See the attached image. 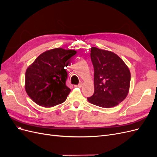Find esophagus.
<instances>
[{
  "mask_svg": "<svg viewBox=\"0 0 157 157\" xmlns=\"http://www.w3.org/2000/svg\"><path fill=\"white\" fill-rule=\"evenodd\" d=\"M82 86V83L80 82L79 83L78 85H75V87H79V88H81Z\"/></svg>",
  "mask_w": 157,
  "mask_h": 157,
  "instance_id": "esophagus-1",
  "label": "esophagus"
}]
</instances>
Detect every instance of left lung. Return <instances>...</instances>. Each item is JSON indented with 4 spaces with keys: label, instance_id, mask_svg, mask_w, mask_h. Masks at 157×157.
Returning a JSON list of instances; mask_svg holds the SVG:
<instances>
[{
    "label": "left lung",
    "instance_id": "8db88e82",
    "mask_svg": "<svg viewBox=\"0 0 157 157\" xmlns=\"http://www.w3.org/2000/svg\"><path fill=\"white\" fill-rule=\"evenodd\" d=\"M90 58L94 69V93L90 103L103 108L117 105L129 92L130 72L123 60L112 52L92 47Z\"/></svg>",
    "mask_w": 157,
    "mask_h": 157
}]
</instances>
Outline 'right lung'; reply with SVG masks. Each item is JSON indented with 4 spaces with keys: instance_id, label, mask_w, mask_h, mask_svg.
<instances>
[{
    "instance_id": "add662e5",
    "label": "right lung",
    "mask_w": 157,
    "mask_h": 157,
    "mask_svg": "<svg viewBox=\"0 0 157 157\" xmlns=\"http://www.w3.org/2000/svg\"><path fill=\"white\" fill-rule=\"evenodd\" d=\"M73 50L54 48L40 54L25 73V90L37 105L51 107L64 102L71 89L65 67L76 54Z\"/></svg>"
}]
</instances>
